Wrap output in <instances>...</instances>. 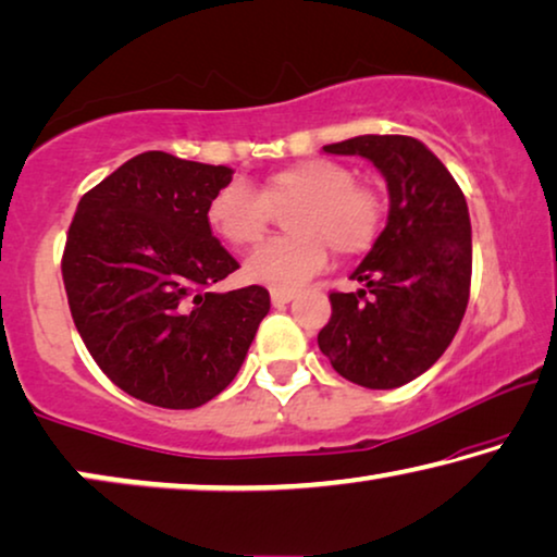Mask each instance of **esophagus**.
Returning a JSON list of instances; mask_svg holds the SVG:
<instances>
[{
	"label": "esophagus",
	"instance_id": "obj_1",
	"mask_svg": "<svg viewBox=\"0 0 557 557\" xmlns=\"http://www.w3.org/2000/svg\"><path fill=\"white\" fill-rule=\"evenodd\" d=\"M294 298V292H281V288H271V301L273 306H284Z\"/></svg>",
	"mask_w": 557,
	"mask_h": 557
}]
</instances>
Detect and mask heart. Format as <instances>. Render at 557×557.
<instances>
[{"label": "heart", "instance_id": "1", "mask_svg": "<svg viewBox=\"0 0 557 557\" xmlns=\"http://www.w3.org/2000/svg\"><path fill=\"white\" fill-rule=\"evenodd\" d=\"M286 215L292 236L269 240L246 261V276L292 292L329 261V248L342 259L367 253L382 231L384 203L372 185L357 183L349 165L329 158H304L273 171L259 190L244 181L225 183L208 200L213 233L233 248H248L265 236L273 211Z\"/></svg>", "mask_w": 557, "mask_h": 557}]
</instances>
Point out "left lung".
<instances>
[{"mask_svg": "<svg viewBox=\"0 0 557 557\" xmlns=\"http://www.w3.org/2000/svg\"><path fill=\"white\" fill-rule=\"evenodd\" d=\"M372 160L389 188V219L351 278L332 292L319 349L344 379L394 389L424 374L453 342L470 301L472 228L457 181L409 135H359L324 145Z\"/></svg>", "mask_w": 557, "mask_h": 557, "instance_id": "left-lung-1", "label": "left lung"}]
</instances>
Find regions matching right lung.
<instances>
[{
	"label": "right lung",
	"instance_id": "add662e5",
	"mask_svg": "<svg viewBox=\"0 0 557 557\" xmlns=\"http://www.w3.org/2000/svg\"><path fill=\"white\" fill-rule=\"evenodd\" d=\"M225 165L140 152L79 198L62 281L79 336L112 384L165 409L211 401L271 309L263 286L215 294L238 261L206 208Z\"/></svg>",
	"mask_w": 557,
	"mask_h": 557
}]
</instances>
